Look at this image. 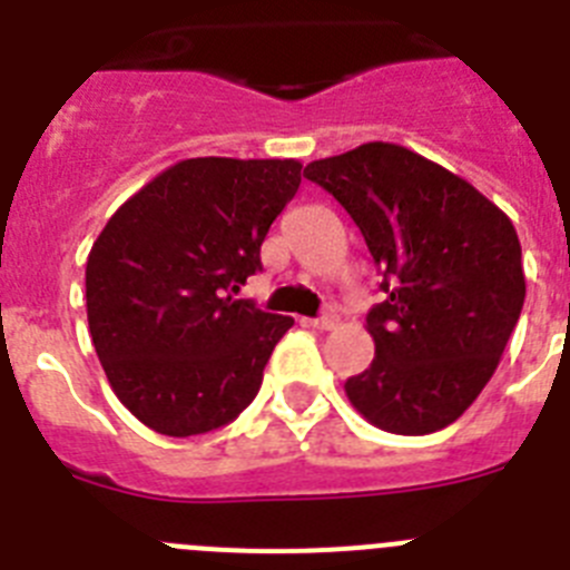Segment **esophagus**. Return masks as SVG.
<instances>
[{"label":"esophagus","instance_id":"1","mask_svg":"<svg viewBox=\"0 0 570 570\" xmlns=\"http://www.w3.org/2000/svg\"><path fill=\"white\" fill-rule=\"evenodd\" d=\"M336 316L334 314H325V316H316V320H311V328H316V331H331V328H336Z\"/></svg>","mask_w":570,"mask_h":570}]
</instances>
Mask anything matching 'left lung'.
<instances>
[{
  "label": "left lung",
  "instance_id": "8db88e82",
  "mask_svg": "<svg viewBox=\"0 0 570 570\" xmlns=\"http://www.w3.org/2000/svg\"><path fill=\"white\" fill-rule=\"evenodd\" d=\"M351 214L382 271L371 367L351 405L387 434L460 420L493 376L525 302L513 223L480 190L394 142H365L305 168Z\"/></svg>",
  "mask_w": 570,
  "mask_h": 570
}]
</instances>
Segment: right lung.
I'll use <instances>...</instances> for the list:
<instances>
[{"mask_svg":"<svg viewBox=\"0 0 570 570\" xmlns=\"http://www.w3.org/2000/svg\"><path fill=\"white\" fill-rule=\"evenodd\" d=\"M299 183L296 159H183L94 242L90 340L114 394L156 434H208L254 402L294 320L234 294L262 268L265 234Z\"/></svg>","mask_w":570,"mask_h":570,"instance_id":"obj_1","label":"right lung"}]
</instances>
